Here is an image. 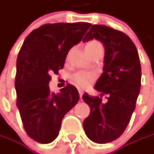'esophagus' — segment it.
Returning <instances> with one entry per match:
<instances>
[{
    "instance_id": "1",
    "label": "esophagus",
    "mask_w": 154,
    "mask_h": 154,
    "mask_svg": "<svg viewBox=\"0 0 154 154\" xmlns=\"http://www.w3.org/2000/svg\"><path fill=\"white\" fill-rule=\"evenodd\" d=\"M79 93H80V97L81 98V97H82V95H83V93H84V92H83L82 90L79 89Z\"/></svg>"
}]
</instances>
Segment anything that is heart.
<instances>
[{
    "mask_svg": "<svg viewBox=\"0 0 154 154\" xmlns=\"http://www.w3.org/2000/svg\"><path fill=\"white\" fill-rule=\"evenodd\" d=\"M98 47H102L101 43L98 42V40H92L86 44V53L88 54L90 51H92V50L98 48ZM94 78H95V75L92 73H89V72H78L73 75V80L78 86H81V87H86L89 84H91L94 80Z\"/></svg>",
    "mask_w": 154,
    "mask_h": 154,
    "instance_id": "1",
    "label": "heart"
}]
</instances>
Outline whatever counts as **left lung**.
<instances>
[{"label": "left lung", "mask_w": 154, "mask_h": 154, "mask_svg": "<svg viewBox=\"0 0 154 154\" xmlns=\"http://www.w3.org/2000/svg\"><path fill=\"white\" fill-rule=\"evenodd\" d=\"M96 38L105 48L103 73L94 88L100 96L82 98L91 112L83 122L85 133L96 143L119 138L131 119L140 89L141 68L135 45L125 33L103 25H93L83 38ZM107 98L105 103L102 98Z\"/></svg>", "instance_id": "8db88e82"}]
</instances>
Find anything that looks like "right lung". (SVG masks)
<instances>
[{"instance_id": "right-lung-1", "label": "right lung", "mask_w": 154, "mask_h": 154, "mask_svg": "<svg viewBox=\"0 0 154 154\" xmlns=\"http://www.w3.org/2000/svg\"><path fill=\"white\" fill-rule=\"evenodd\" d=\"M91 24H45L25 39L17 58V107L29 137L47 144L59 134L62 118L78 103L75 86L68 84L55 94L50 90L51 74L63 68L69 50L79 44Z\"/></svg>"}]
</instances>
